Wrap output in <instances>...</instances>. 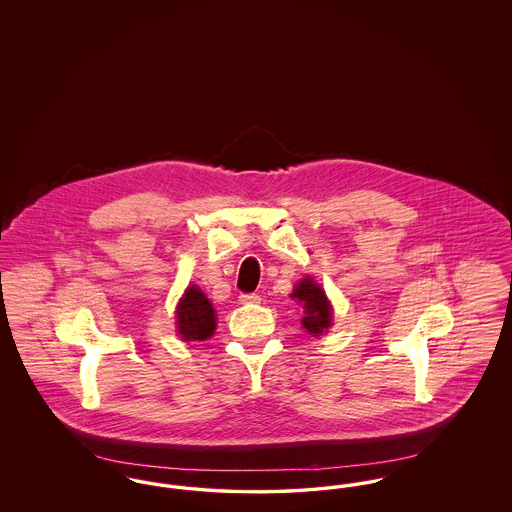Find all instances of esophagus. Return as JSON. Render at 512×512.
I'll list each match as a JSON object with an SVG mask.
<instances>
[{"instance_id":"34e87169","label":"esophagus","mask_w":512,"mask_h":512,"mask_svg":"<svg viewBox=\"0 0 512 512\" xmlns=\"http://www.w3.org/2000/svg\"><path fill=\"white\" fill-rule=\"evenodd\" d=\"M261 301V295L259 293H242L240 295V303H245V305H249V303H259Z\"/></svg>"}]
</instances>
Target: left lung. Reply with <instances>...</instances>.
<instances>
[{
	"label": "left lung",
	"mask_w": 512,
	"mask_h": 512,
	"mask_svg": "<svg viewBox=\"0 0 512 512\" xmlns=\"http://www.w3.org/2000/svg\"><path fill=\"white\" fill-rule=\"evenodd\" d=\"M290 297L297 299V303H303L305 317L301 318V324L309 334L320 336L322 332H326L332 326V305H330L324 290L311 276L303 278L295 286Z\"/></svg>",
	"instance_id": "8db88e82"
}]
</instances>
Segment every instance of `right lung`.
<instances>
[{
    "label": "right lung",
    "instance_id": "1",
    "mask_svg": "<svg viewBox=\"0 0 512 512\" xmlns=\"http://www.w3.org/2000/svg\"><path fill=\"white\" fill-rule=\"evenodd\" d=\"M217 328V315L211 301L197 286H188L176 305V332L182 341H205Z\"/></svg>",
    "mask_w": 512,
    "mask_h": 512
}]
</instances>
